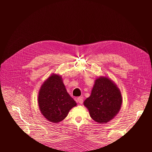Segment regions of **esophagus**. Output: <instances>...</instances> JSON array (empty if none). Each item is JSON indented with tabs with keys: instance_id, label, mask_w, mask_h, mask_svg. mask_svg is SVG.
<instances>
[{
	"instance_id": "34e87169",
	"label": "esophagus",
	"mask_w": 152,
	"mask_h": 152,
	"mask_svg": "<svg viewBox=\"0 0 152 152\" xmlns=\"http://www.w3.org/2000/svg\"><path fill=\"white\" fill-rule=\"evenodd\" d=\"M77 102L78 103H80V104H82L84 102V99H83V97H79L77 99Z\"/></svg>"
}]
</instances>
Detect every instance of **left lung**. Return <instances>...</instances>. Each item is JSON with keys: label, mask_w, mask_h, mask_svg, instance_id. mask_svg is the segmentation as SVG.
I'll list each match as a JSON object with an SVG mask.
<instances>
[{"label": "left lung", "mask_w": 152, "mask_h": 152, "mask_svg": "<svg viewBox=\"0 0 152 152\" xmlns=\"http://www.w3.org/2000/svg\"><path fill=\"white\" fill-rule=\"evenodd\" d=\"M122 101L121 92L113 82L107 77H99L96 80L91 94L84 104L94 121L107 123L120 110Z\"/></svg>", "instance_id": "obj_1"}]
</instances>
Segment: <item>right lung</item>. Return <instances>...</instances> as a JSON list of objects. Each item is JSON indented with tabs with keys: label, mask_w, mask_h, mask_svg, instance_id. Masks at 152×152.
Segmentation results:
<instances>
[{
	"label": "right lung",
	"mask_w": 152,
	"mask_h": 152,
	"mask_svg": "<svg viewBox=\"0 0 152 152\" xmlns=\"http://www.w3.org/2000/svg\"><path fill=\"white\" fill-rule=\"evenodd\" d=\"M38 102L40 112L52 122L62 121L77 103L67 93L60 76L53 75L41 87Z\"/></svg>",
	"instance_id": "obj_1"
}]
</instances>
